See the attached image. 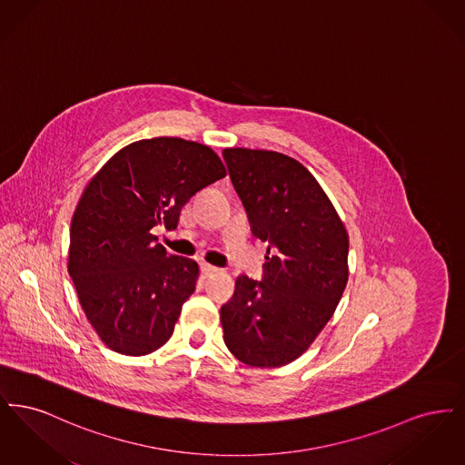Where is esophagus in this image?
<instances>
[{
	"instance_id": "1",
	"label": "esophagus",
	"mask_w": 465,
	"mask_h": 465,
	"mask_svg": "<svg viewBox=\"0 0 465 465\" xmlns=\"http://www.w3.org/2000/svg\"><path fill=\"white\" fill-rule=\"evenodd\" d=\"M200 272H202V275H203V277H211V275L218 273V268H216V266L209 265V263H202V265H200Z\"/></svg>"
}]
</instances>
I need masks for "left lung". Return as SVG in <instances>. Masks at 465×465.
Returning a JSON list of instances; mask_svg holds the SVG:
<instances>
[{
  "label": "left lung",
  "instance_id": "8db88e82",
  "mask_svg": "<svg viewBox=\"0 0 465 465\" xmlns=\"http://www.w3.org/2000/svg\"><path fill=\"white\" fill-rule=\"evenodd\" d=\"M223 158L254 237L268 242L262 281L237 277L222 307L223 340L243 364L279 368L303 354L331 319L349 279V235L294 158L247 148H228Z\"/></svg>",
  "mask_w": 465,
  "mask_h": 465
}]
</instances>
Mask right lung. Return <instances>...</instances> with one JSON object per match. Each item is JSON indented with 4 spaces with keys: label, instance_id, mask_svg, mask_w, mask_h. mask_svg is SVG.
Here are the masks:
<instances>
[{
    "label": "right lung",
    "instance_id": "1",
    "mask_svg": "<svg viewBox=\"0 0 465 465\" xmlns=\"http://www.w3.org/2000/svg\"><path fill=\"white\" fill-rule=\"evenodd\" d=\"M224 176L209 146L153 137L125 146L92 177L71 222L67 270L111 351L152 354L171 338L199 265L167 252L152 230H174L183 205Z\"/></svg>",
    "mask_w": 465,
    "mask_h": 465
}]
</instances>
